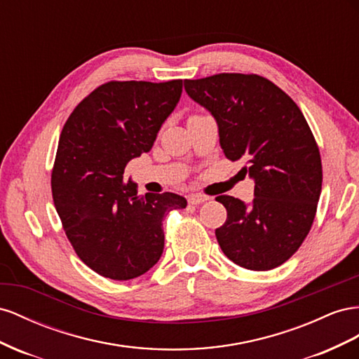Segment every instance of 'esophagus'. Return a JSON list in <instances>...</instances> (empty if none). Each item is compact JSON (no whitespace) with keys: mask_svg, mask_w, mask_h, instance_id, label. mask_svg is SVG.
I'll return each instance as SVG.
<instances>
[{"mask_svg":"<svg viewBox=\"0 0 359 359\" xmlns=\"http://www.w3.org/2000/svg\"><path fill=\"white\" fill-rule=\"evenodd\" d=\"M209 197L208 196H203V194H192V196L188 197V201L191 204H201L204 201H208Z\"/></svg>","mask_w":359,"mask_h":359,"instance_id":"obj_1","label":"esophagus"}]
</instances>
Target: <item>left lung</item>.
Returning <instances> with one entry per match:
<instances>
[{"label":"left lung","instance_id":"8db88e82","mask_svg":"<svg viewBox=\"0 0 359 359\" xmlns=\"http://www.w3.org/2000/svg\"><path fill=\"white\" fill-rule=\"evenodd\" d=\"M185 90L217 121L224 155L242 159L254 180L250 203L217 197L227 209V221L215 230L221 250L242 268H276L301 247L320 197L322 161L309 123L281 88L259 75L185 79Z\"/></svg>","mask_w":359,"mask_h":359}]
</instances>
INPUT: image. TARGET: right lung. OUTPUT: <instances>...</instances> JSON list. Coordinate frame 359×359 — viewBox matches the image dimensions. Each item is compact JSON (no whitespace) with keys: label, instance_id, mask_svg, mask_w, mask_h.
Here are the masks:
<instances>
[{"label":"right lung","instance_id":"add662e5","mask_svg":"<svg viewBox=\"0 0 359 359\" xmlns=\"http://www.w3.org/2000/svg\"><path fill=\"white\" fill-rule=\"evenodd\" d=\"M182 86L112 81L81 102L61 130L50 179L55 209L78 257L105 278L132 280L153 268L163 251V217L187 208L177 194L138 196L135 182H123L128 162L153 147Z\"/></svg>","mask_w":359,"mask_h":359}]
</instances>
